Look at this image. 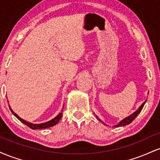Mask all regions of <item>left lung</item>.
Here are the masks:
<instances>
[{"label":"left lung","instance_id":"obj_1","mask_svg":"<svg viewBox=\"0 0 160 160\" xmlns=\"http://www.w3.org/2000/svg\"><path fill=\"white\" fill-rule=\"evenodd\" d=\"M145 103H146V101H145L144 103L141 104V105L138 108V109L136 111L134 112L132 114H131L130 116H128V117H126V118L123 119V120H121L118 124L116 125V126H114V127H120V126H126V125H128L129 123H131V122H132L134 120H135V117H136L139 114V113H140V112L141 111V110H142V108H143V107H144V105ZM95 117H97V119H98V120L100 121V122H102L103 124L106 125L105 123H104V122H102V121H101L100 119H99L98 117H97V116H95ZM106 126H108V125H106Z\"/></svg>","mask_w":160,"mask_h":160}]
</instances>
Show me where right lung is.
Instances as JSON below:
<instances>
[{"mask_svg": "<svg viewBox=\"0 0 160 160\" xmlns=\"http://www.w3.org/2000/svg\"><path fill=\"white\" fill-rule=\"evenodd\" d=\"M8 102V101H7ZM9 108H10L11 112L12 113V114H13L15 117H16L17 119H19V120L21 121L22 122H23L24 124H25L26 126H28L29 128H32V129H42V128H49V127H52V126H55V125H56L58 123V121L60 120V119H61L62 116V111H63V109L62 110L61 113H58V115L56 116L55 118H53L52 120L48 121V122H43V123H40V124H34V123H32V122H28V121L23 120V119H22L21 117H19V116H18L15 112L12 111V110L11 109L10 106L9 105Z\"/></svg>", "mask_w": 160, "mask_h": 160, "instance_id": "right-lung-1", "label": "right lung"}]
</instances>
